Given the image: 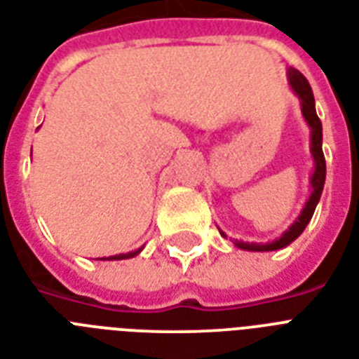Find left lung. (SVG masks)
Here are the masks:
<instances>
[{
  "label": "left lung",
  "mask_w": 359,
  "mask_h": 359,
  "mask_svg": "<svg viewBox=\"0 0 359 359\" xmlns=\"http://www.w3.org/2000/svg\"><path fill=\"white\" fill-rule=\"evenodd\" d=\"M290 83L293 86V90L297 92V95L301 97V107L302 114H304L306 121L310 125L311 129V154H313V160H316V171H313V177H311V195L308 203H306L302 214L299 215V219L291 225V229L285 232L282 238H278L276 241H271V243H243V241H236V247L245 250H276L282 249V247L290 245L291 241H295L299 236L304 232L306 225L310 223L311 215L316 212V206L321 199L323 186H325L326 179V162L325 154H323V125L321 119L316 112V99H313V92H311V86L308 83V79L297 72V69H290Z\"/></svg>",
  "instance_id": "1"
}]
</instances>
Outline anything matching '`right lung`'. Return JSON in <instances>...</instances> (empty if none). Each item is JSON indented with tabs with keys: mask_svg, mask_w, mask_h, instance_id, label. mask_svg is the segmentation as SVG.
<instances>
[{
	"mask_svg": "<svg viewBox=\"0 0 359 359\" xmlns=\"http://www.w3.org/2000/svg\"><path fill=\"white\" fill-rule=\"evenodd\" d=\"M140 252L138 250H134V252H127V255H116V256H110V258H104V260H127V258H133V256H136Z\"/></svg>",
	"mask_w": 359,
	"mask_h": 359,
	"instance_id": "1",
	"label": "right lung"
}]
</instances>
